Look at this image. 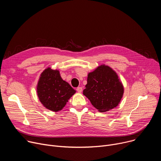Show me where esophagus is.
I'll return each instance as SVG.
<instances>
[{
    "label": "esophagus",
    "instance_id": "34e87169",
    "mask_svg": "<svg viewBox=\"0 0 161 161\" xmlns=\"http://www.w3.org/2000/svg\"><path fill=\"white\" fill-rule=\"evenodd\" d=\"M76 90H77V92H78V93H81V92H82V90H83V88H82L81 86H79V87L76 88Z\"/></svg>",
    "mask_w": 161,
    "mask_h": 161
}]
</instances>
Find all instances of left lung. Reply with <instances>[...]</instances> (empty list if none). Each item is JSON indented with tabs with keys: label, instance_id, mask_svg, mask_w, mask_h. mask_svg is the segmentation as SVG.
<instances>
[{
	"label": "left lung",
	"instance_id": "1",
	"mask_svg": "<svg viewBox=\"0 0 161 161\" xmlns=\"http://www.w3.org/2000/svg\"><path fill=\"white\" fill-rule=\"evenodd\" d=\"M85 88L83 95L100 112L116 108L124 94V86L117 74L105 65L88 73Z\"/></svg>",
	"mask_w": 161,
	"mask_h": 161
}]
</instances>
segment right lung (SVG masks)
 Returning <instances> with one entry per match:
<instances>
[{"label":"right lung","instance_id":"add662e5","mask_svg":"<svg viewBox=\"0 0 161 161\" xmlns=\"http://www.w3.org/2000/svg\"><path fill=\"white\" fill-rule=\"evenodd\" d=\"M76 92L63 80L58 70L48 67L41 73L37 85V93L43 106L51 111H60Z\"/></svg>","mask_w":161,"mask_h":161}]
</instances>
